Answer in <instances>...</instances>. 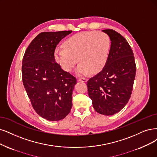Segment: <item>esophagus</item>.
Instances as JSON below:
<instances>
[{"label":"esophagus","mask_w":157,"mask_h":157,"mask_svg":"<svg viewBox=\"0 0 157 157\" xmlns=\"http://www.w3.org/2000/svg\"><path fill=\"white\" fill-rule=\"evenodd\" d=\"M78 80L81 82H87V79L83 78H79Z\"/></svg>","instance_id":"1"}]
</instances>
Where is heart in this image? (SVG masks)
Returning a JSON list of instances; mask_svg holds the SVG:
<instances>
[{"mask_svg":"<svg viewBox=\"0 0 157 157\" xmlns=\"http://www.w3.org/2000/svg\"><path fill=\"white\" fill-rule=\"evenodd\" d=\"M63 47L56 49L54 57L64 71L71 72L78 59V74H96L106 65L111 40L107 33L101 31L85 32L68 38Z\"/></svg>","mask_w":157,"mask_h":157,"instance_id":"1","label":"heart"}]
</instances>
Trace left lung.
I'll return each mask as SVG.
<instances>
[{"mask_svg":"<svg viewBox=\"0 0 157 157\" xmlns=\"http://www.w3.org/2000/svg\"><path fill=\"white\" fill-rule=\"evenodd\" d=\"M111 41L109 57L102 71L86 83L95 111L111 116L121 111L132 93L136 74L133 52L127 40L113 30H103Z\"/></svg>","mask_w":157,"mask_h":157,"instance_id":"obj_1","label":"left lung"}]
</instances>
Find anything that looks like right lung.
<instances>
[{"label":"right lung","instance_id":"right-lung-1","mask_svg":"<svg viewBox=\"0 0 157 157\" xmlns=\"http://www.w3.org/2000/svg\"><path fill=\"white\" fill-rule=\"evenodd\" d=\"M72 31L39 33L22 59V82L36 112L49 121H59L71 112L76 78L55 61L56 46Z\"/></svg>","mask_w":157,"mask_h":157}]
</instances>
